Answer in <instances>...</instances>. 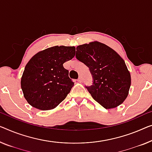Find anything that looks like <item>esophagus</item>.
Returning <instances> with one entry per match:
<instances>
[{"label":"esophagus","instance_id":"obj_1","mask_svg":"<svg viewBox=\"0 0 152 152\" xmlns=\"http://www.w3.org/2000/svg\"><path fill=\"white\" fill-rule=\"evenodd\" d=\"M82 80H83V79H82V78H81V77L80 76V77H79V78H78V81L79 83H81V82H82Z\"/></svg>","mask_w":152,"mask_h":152}]
</instances>
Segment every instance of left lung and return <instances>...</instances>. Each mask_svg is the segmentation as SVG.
<instances>
[{"instance_id":"8db88e82","label":"left lung","mask_w":152,"mask_h":152,"mask_svg":"<svg viewBox=\"0 0 152 152\" xmlns=\"http://www.w3.org/2000/svg\"><path fill=\"white\" fill-rule=\"evenodd\" d=\"M76 58L89 67L93 85L86 87L92 98L104 108H116L125 101L131 76L121 56L107 45L97 42L76 47Z\"/></svg>"}]
</instances>
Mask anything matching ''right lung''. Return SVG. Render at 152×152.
I'll use <instances>...</instances> for the list:
<instances>
[{
	"mask_svg": "<svg viewBox=\"0 0 152 152\" xmlns=\"http://www.w3.org/2000/svg\"><path fill=\"white\" fill-rule=\"evenodd\" d=\"M74 46H55L35 54L26 65L21 78L24 97L42 110L56 108L66 98L74 83L63 63L74 57Z\"/></svg>",
	"mask_w": 152,
	"mask_h": 152,
	"instance_id": "add662e5",
	"label": "right lung"
}]
</instances>
